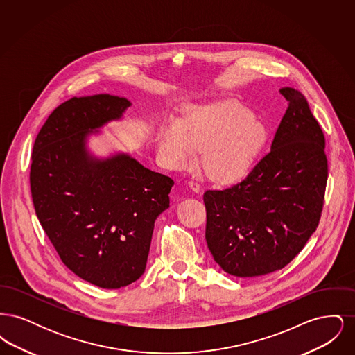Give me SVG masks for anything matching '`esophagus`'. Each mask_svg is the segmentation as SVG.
<instances>
[{"label":"esophagus","instance_id":"esophagus-1","mask_svg":"<svg viewBox=\"0 0 355 355\" xmlns=\"http://www.w3.org/2000/svg\"><path fill=\"white\" fill-rule=\"evenodd\" d=\"M187 185L194 193H200V190H201V185L198 182H196V181H189Z\"/></svg>","mask_w":355,"mask_h":355}]
</instances>
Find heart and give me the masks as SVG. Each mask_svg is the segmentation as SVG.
Here are the masks:
<instances>
[{
  "label": "heart",
  "instance_id": "obj_1",
  "mask_svg": "<svg viewBox=\"0 0 355 355\" xmlns=\"http://www.w3.org/2000/svg\"><path fill=\"white\" fill-rule=\"evenodd\" d=\"M269 137L263 121L239 102H214L185 109L177 125L158 135V154L173 168L190 165L202 152L205 173L214 181L229 184L252 169Z\"/></svg>",
  "mask_w": 355,
  "mask_h": 355
}]
</instances>
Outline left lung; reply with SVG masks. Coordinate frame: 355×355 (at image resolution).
I'll use <instances>...</instances> for the list:
<instances>
[{"label": "left lung", "mask_w": 355, "mask_h": 355, "mask_svg": "<svg viewBox=\"0 0 355 355\" xmlns=\"http://www.w3.org/2000/svg\"><path fill=\"white\" fill-rule=\"evenodd\" d=\"M279 93L288 107L270 152L239 184L203 194L207 248L222 270L242 278L285 268L321 218L324 135L301 92Z\"/></svg>", "instance_id": "8db88e82"}]
</instances>
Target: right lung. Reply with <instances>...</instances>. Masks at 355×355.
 Here are the masks:
<instances>
[{"instance_id":"add662e5","label":"right lung","mask_w":355,"mask_h":355,"mask_svg":"<svg viewBox=\"0 0 355 355\" xmlns=\"http://www.w3.org/2000/svg\"><path fill=\"white\" fill-rule=\"evenodd\" d=\"M126 98L73 97L53 110L34 141L31 190L35 214L65 266L102 288L145 271L157 217L174 181L126 153L98 158L87 137L122 117Z\"/></svg>"}]
</instances>
